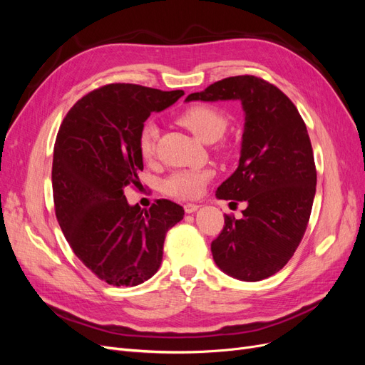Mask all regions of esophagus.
I'll list each match as a JSON object with an SVG mask.
<instances>
[{"instance_id":"1","label":"esophagus","mask_w":365,"mask_h":365,"mask_svg":"<svg viewBox=\"0 0 365 365\" xmlns=\"http://www.w3.org/2000/svg\"><path fill=\"white\" fill-rule=\"evenodd\" d=\"M197 208H200V205H197V204H192V202H190V204H185V205H184L185 213H195Z\"/></svg>"}]
</instances>
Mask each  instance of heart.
<instances>
[{"instance_id":"obj_1","label":"heart","mask_w":365,"mask_h":365,"mask_svg":"<svg viewBox=\"0 0 365 365\" xmlns=\"http://www.w3.org/2000/svg\"><path fill=\"white\" fill-rule=\"evenodd\" d=\"M180 123L189 129L204 143H213L222 137L227 129V118L219 109L208 105L192 106L180 115ZM160 128L155 121H148L140 134V153L145 160H152L157 150V140ZM213 172L210 169H180L172 172L163 181V190L180 200H193L197 197Z\"/></svg>"}]
</instances>
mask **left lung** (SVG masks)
Returning <instances> with one entry per match:
<instances>
[{
    "label": "left lung",
    "instance_id": "obj_1",
    "mask_svg": "<svg viewBox=\"0 0 365 365\" xmlns=\"http://www.w3.org/2000/svg\"><path fill=\"white\" fill-rule=\"evenodd\" d=\"M192 101L242 103L239 165L216 196L247 208L240 219L225 216L212 254L231 277L268 279L294 256L312 212L317 170L304 121L288 96L256 76L227 77L187 96L185 102Z\"/></svg>",
    "mask_w": 365,
    "mask_h": 365
}]
</instances>
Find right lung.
Listing matches in <instances>:
<instances>
[{
	"instance_id": "right-lung-1",
	"label": "right lung",
	"mask_w": 365,
	"mask_h": 365,
	"mask_svg": "<svg viewBox=\"0 0 365 365\" xmlns=\"http://www.w3.org/2000/svg\"><path fill=\"white\" fill-rule=\"evenodd\" d=\"M181 96L182 90L105 85L82 97L58 132L51 169L58 222L76 256L108 284L149 280L161 264L165 233L184 217L172 201L141 210L123 192L140 182L145 121Z\"/></svg>"
}]
</instances>
